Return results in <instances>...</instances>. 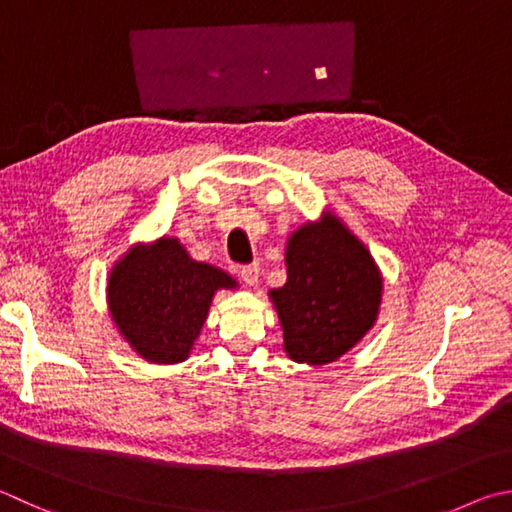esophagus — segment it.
<instances>
[{
    "label": "esophagus",
    "instance_id": "obj_1",
    "mask_svg": "<svg viewBox=\"0 0 512 512\" xmlns=\"http://www.w3.org/2000/svg\"><path fill=\"white\" fill-rule=\"evenodd\" d=\"M239 277L244 280L248 286H255L259 280V264H246L239 266Z\"/></svg>",
    "mask_w": 512,
    "mask_h": 512
}]
</instances>
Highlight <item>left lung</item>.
I'll use <instances>...</instances> for the list:
<instances>
[{
	"label": "left lung",
	"instance_id": "obj_1",
	"mask_svg": "<svg viewBox=\"0 0 512 512\" xmlns=\"http://www.w3.org/2000/svg\"><path fill=\"white\" fill-rule=\"evenodd\" d=\"M286 284L271 291L295 362L327 365L374 327L383 277L369 250L327 212L295 230L286 246Z\"/></svg>",
	"mask_w": 512,
	"mask_h": 512
}]
</instances>
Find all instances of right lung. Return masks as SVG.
<instances>
[{
    "label": "right lung",
    "instance_id": "add662e5",
    "mask_svg": "<svg viewBox=\"0 0 512 512\" xmlns=\"http://www.w3.org/2000/svg\"><path fill=\"white\" fill-rule=\"evenodd\" d=\"M237 282L221 268L185 253L174 237L136 246L114 266L109 311L132 349L150 362L172 365L190 356L219 288Z\"/></svg>",
    "mask_w": 512,
    "mask_h": 512
}]
</instances>
